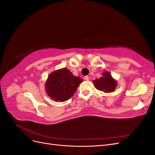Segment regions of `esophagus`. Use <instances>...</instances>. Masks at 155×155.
Masks as SVG:
<instances>
[{"mask_svg": "<svg viewBox=\"0 0 155 155\" xmlns=\"http://www.w3.org/2000/svg\"><path fill=\"white\" fill-rule=\"evenodd\" d=\"M84 79H85L86 81H88L89 80V77L88 76H85V78H84Z\"/></svg>", "mask_w": 155, "mask_h": 155, "instance_id": "1", "label": "esophagus"}]
</instances>
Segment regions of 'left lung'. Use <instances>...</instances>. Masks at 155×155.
<instances>
[{
    "mask_svg": "<svg viewBox=\"0 0 155 155\" xmlns=\"http://www.w3.org/2000/svg\"><path fill=\"white\" fill-rule=\"evenodd\" d=\"M102 76L99 79H96L93 80L92 83L95 87L100 91L105 93H110L115 91L118 83L116 79L112 77L109 72L105 71L103 72Z\"/></svg>",
    "mask_w": 155,
    "mask_h": 155,
    "instance_id": "left-lung-1",
    "label": "left lung"
}]
</instances>
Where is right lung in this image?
Wrapping results in <instances>:
<instances>
[{
	"mask_svg": "<svg viewBox=\"0 0 155 155\" xmlns=\"http://www.w3.org/2000/svg\"><path fill=\"white\" fill-rule=\"evenodd\" d=\"M83 81L67 68L56 70L49 74L45 83V91L51 100L65 101L71 98L79 84Z\"/></svg>",
	"mask_w": 155,
	"mask_h": 155,
	"instance_id": "add662e5",
	"label": "right lung"
}]
</instances>
